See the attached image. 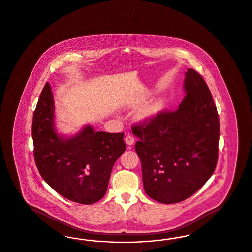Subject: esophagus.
<instances>
[{
	"label": "esophagus",
	"mask_w": 252,
	"mask_h": 252,
	"mask_svg": "<svg viewBox=\"0 0 252 252\" xmlns=\"http://www.w3.org/2000/svg\"><path fill=\"white\" fill-rule=\"evenodd\" d=\"M125 141H126V143L127 144V145H133L134 144V142H135V139L132 137V136H126V138H125Z\"/></svg>",
	"instance_id": "34e87169"
}]
</instances>
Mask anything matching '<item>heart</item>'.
<instances>
[{
	"mask_svg": "<svg viewBox=\"0 0 252 252\" xmlns=\"http://www.w3.org/2000/svg\"><path fill=\"white\" fill-rule=\"evenodd\" d=\"M146 94L141 93L138 95H133L129 97L126 102L125 106L126 108H134L138 105H140L138 110L135 113V118L137 121L141 124H149L155 121L161 113L163 106H164V99L161 96H155L153 98H150L144 102L146 99Z\"/></svg>",
	"mask_w": 252,
	"mask_h": 252,
	"instance_id": "1",
	"label": "heart"
}]
</instances>
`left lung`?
Masks as SVG:
<instances>
[{
    "mask_svg": "<svg viewBox=\"0 0 252 252\" xmlns=\"http://www.w3.org/2000/svg\"><path fill=\"white\" fill-rule=\"evenodd\" d=\"M183 89L177 111L160 113L155 121L132 127L144 191L163 204L190 197L217 165L220 121L211 93L192 69L185 71Z\"/></svg>",
    "mask_w": 252,
    "mask_h": 252,
    "instance_id": "1",
    "label": "left lung"
}]
</instances>
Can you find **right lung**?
Returning <instances> with one entry per match:
<instances>
[{
  "label": "right lung",
  "instance_id": "add662e5",
  "mask_svg": "<svg viewBox=\"0 0 252 252\" xmlns=\"http://www.w3.org/2000/svg\"><path fill=\"white\" fill-rule=\"evenodd\" d=\"M55 102L45 84L33 113L35 163L44 182L63 197L84 205L101 199L113 165L126 151L124 133L95 132L86 125L72 136L58 133Z\"/></svg>",
  "mask_w": 252,
  "mask_h": 252
}]
</instances>
